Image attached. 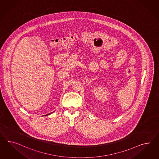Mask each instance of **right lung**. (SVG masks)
Wrapping results in <instances>:
<instances>
[{"mask_svg":"<svg viewBox=\"0 0 159 159\" xmlns=\"http://www.w3.org/2000/svg\"><path fill=\"white\" fill-rule=\"evenodd\" d=\"M50 114H51V113H48V115H50Z\"/></svg>","mask_w":159,"mask_h":159,"instance_id":"1","label":"right lung"}]
</instances>
